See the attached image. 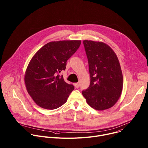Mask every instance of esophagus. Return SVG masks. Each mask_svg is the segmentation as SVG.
<instances>
[{
	"label": "esophagus",
	"instance_id": "34e87169",
	"mask_svg": "<svg viewBox=\"0 0 148 148\" xmlns=\"http://www.w3.org/2000/svg\"><path fill=\"white\" fill-rule=\"evenodd\" d=\"M74 85V86H75V87L76 88H79V84L78 83H75Z\"/></svg>",
	"mask_w": 148,
	"mask_h": 148
}]
</instances>
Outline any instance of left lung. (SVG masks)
Instances as JSON below:
<instances>
[{"mask_svg":"<svg viewBox=\"0 0 148 148\" xmlns=\"http://www.w3.org/2000/svg\"><path fill=\"white\" fill-rule=\"evenodd\" d=\"M88 58L90 85L82 94L88 104L97 110L112 107L121 96L123 76L116 54L102 42L84 40Z\"/></svg>","mask_w":148,"mask_h":148,"instance_id":"1","label":"left lung"}]
</instances>
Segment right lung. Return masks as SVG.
Masks as SVG:
<instances>
[{"mask_svg": "<svg viewBox=\"0 0 148 148\" xmlns=\"http://www.w3.org/2000/svg\"><path fill=\"white\" fill-rule=\"evenodd\" d=\"M81 40L51 41L33 57L27 68L25 82L27 91L39 107L54 110L65 103L74 90L59 73L65 70L67 61L76 52Z\"/></svg>", "mask_w": 148, "mask_h": 148, "instance_id": "obj_1", "label": "right lung"}]
</instances>
